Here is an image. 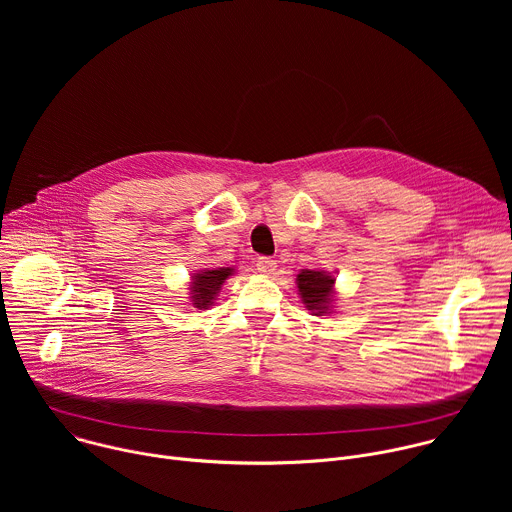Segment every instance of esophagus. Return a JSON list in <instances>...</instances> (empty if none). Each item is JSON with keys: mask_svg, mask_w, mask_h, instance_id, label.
Masks as SVG:
<instances>
[{"mask_svg": "<svg viewBox=\"0 0 512 512\" xmlns=\"http://www.w3.org/2000/svg\"><path fill=\"white\" fill-rule=\"evenodd\" d=\"M255 265H257V271L263 273V275H271L277 269V263L273 259H269V257H259Z\"/></svg>", "mask_w": 512, "mask_h": 512, "instance_id": "34e87169", "label": "esophagus"}]
</instances>
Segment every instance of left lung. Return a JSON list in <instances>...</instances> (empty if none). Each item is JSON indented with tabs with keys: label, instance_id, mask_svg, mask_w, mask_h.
I'll return each instance as SVG.
<instances>
[{
	"label": "left lung",
	"instance_id": "obj_1",
	"mask_svg": "<svg viewBox=\"0 0 512 512\" xmlns=\"http://www.w3.org/2000/svg\"><path fill=\"white\" fill-rule=\"evenodd\" d=\"M332 283L334 279L326 275L324 271L316 269H304L298 275V287L302 302L308 310H314L316 316L328 314L330 310V298H332Z\"/></svg>",
	"mask_w": 512,
	"mask_h": 512
}]
</instances>
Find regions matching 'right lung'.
<instances>
[{"label": "right lung", "instance_id": "obj_1", "mask_svg": "<svg viewBox=\"0 0 512 512\" xmlns=\"http://www.w3.org/2000/svg\"><path fill=\"white\" fill-rule=\"evenodd\" d=\"M233 273L231 267H218V269H204L200 273L194 275L192 279V302L196 308H208L212 304V300L216 298L218 289L225 283V279Z\"/></svg>", "mask_w": 512, "mask_h": 512}]
</instances>
